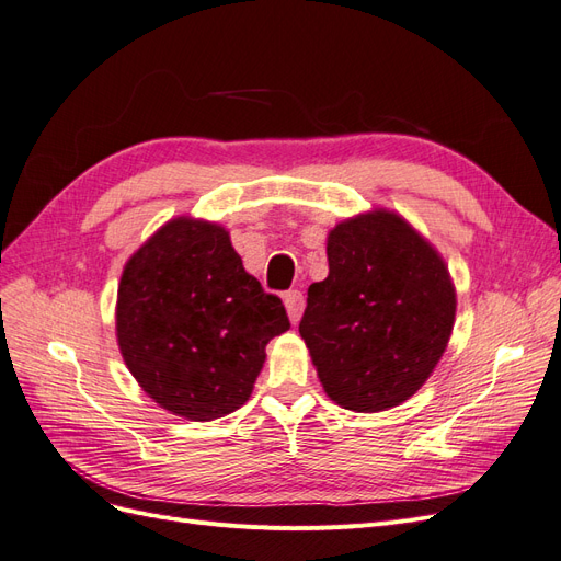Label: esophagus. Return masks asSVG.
Wrapping results in <instances>:
<instances>
[{"instance_id":"esophagus-1","label":"esophagus","mask_w":561,"mask_h":561,"mask_svg":"<svg viewBox=\"0 0 561 561\" xmlns=\"http://www.w3.org/2000/svg\"><path fill=\"white\" fill-rule=\"evenodd\" d=\"M283 301H285V309H287V316H290L293 322H297L304 313V304H307V299H304L301 290H290L283 295Z\"/></svg>"}]
</instances>
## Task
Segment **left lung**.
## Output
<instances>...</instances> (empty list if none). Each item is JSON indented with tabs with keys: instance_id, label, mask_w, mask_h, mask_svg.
<instances>
[{
	"instance_id": "obj_1",
	"label": "left lung",
	"mask_w": 561,
	"mask_h": 561,
	"mask_svg": "<svg viewBox=\"0 0 561 561\" xmlns=\"http://www.w3.org/2000/svg\"><path fill=\"white\" fill-rule=\"evenodd\" d=\"M330 274L309 287L299 334L325 393L353 412L412 398L447 348L456 295L439 254L377 210L328 239Z\"/></svg>"
}]
</instances>
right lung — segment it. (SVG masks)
Returning a JSON list of instances; mask_svg holds the SVG:
<instances>
[{
  "instance_id": "1",
  "label": "right lung",
  "mask_w": 561,
  "mask_h": 561,
  "mask_svg": "<svg viewBox=\"0 0 561 561\" xmlns=\"http://www.w3.org/2000/svg\"><path fill=\"white\" fill-rule=\"evenodd\" d=\"M287 328L280 297L245 274L217 225L168 222L118 285L116 336L130 375L163 410L192 421L239 410L266 344Z\"/></svg>"
}]
</instances>
